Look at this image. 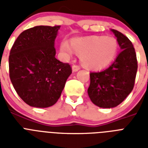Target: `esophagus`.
<instances>
[{
    "mask_svg": "<svg viewBox=\"0 0 148 148\" xmlns=\"http://www.w3.org/2000/svg\"><path fill=\"white\" fill-rule=\"evenodd\" d=\"M81 67L79 66V65H77V64H74L72 66V70H73V71L74 72H76L78 70H80Z\"/></svg>",
    "mask_w": 148,
    "mask_h": 148,
    "instance_id": "34e87169",
    "label": "esophagus"
}]
</instances>
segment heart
I'll return each instance as SVG.
<instances>
[{
	"instance_id": "1",
	"label": "heart",
	"mask_w": 148,
	"mask_h": 148,
	"mask_svg": "<svg viewBox=\"0 0 148 148\" xmlns=\"http://www.w3.org/2000/svg\"><path fill=\"white\" fill-rule=\"evenodd\" d=\"M60 43V51L67 57L74 51L80 54L84 67L101 70L108 67L116 59L119 51L118 40L111 36L95 35L85 38H74L71 41Z\"/></svg>"
}]
</instances>
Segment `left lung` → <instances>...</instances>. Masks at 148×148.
Segmentation results:
<instances>
[{
	"label": "left lung",
	"instance_id": "obj_1",
	"mask_svg": "<svg viewBox=\"0 0 148 148\" xmlns=\"http://www.w3.org/2000/svg\"><path fill=\"white\" fill-rule=\"evenodd\" d=\"M121 51L114 62L100 72H90L88 96L100 108L117 107L132 91L138 71V60L132 43L123 34L111 29Z\"/></svg>",
	"mask_w": 148,
	"mask_h": 148
}]
</instances>
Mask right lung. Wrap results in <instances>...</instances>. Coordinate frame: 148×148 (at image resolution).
<instances>
[{
	"mask_svg": "<svg viewBox=\"0 0 148 148\" xmlns=\"http://www.w3.org/2000/svg\"><path fill=\"white\" fill-rule=\"evenodd\" d=\"M60 26H36L25 30L14 43L9 55V76L23 101L35 108L58 101L71 65L55 58L54 40Z\"/></svg>",
	"mask_w": 148,
	"mask_h": 148,
	"instance_id": "add662e5",
	"label": "right lung"
}]
</instances>
